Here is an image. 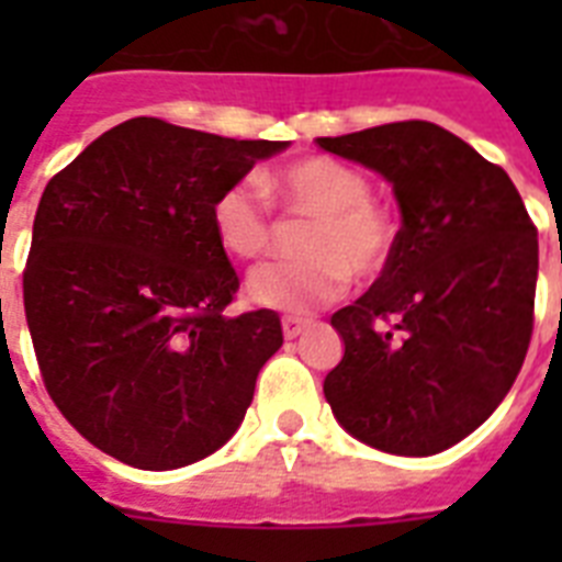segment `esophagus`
I'll return each mask as SVG.
<instances>
[{
  "mask_svg": "<svg viewBox=\"0 0 562 562\" xmlns=\"http://www.w3.org/2000/svg\"><path fill=\"white\" fill-rule=\"evenodd\" d=\"M308 329V321H300V317H285L282 321V335H285V341H294L300 335Z\"/></svg>",
  "mask_w": 562,
  "mask_h": 562,
  "instance_id": "esophagus-1",
  "label": "esophagus"
}]
</instances>
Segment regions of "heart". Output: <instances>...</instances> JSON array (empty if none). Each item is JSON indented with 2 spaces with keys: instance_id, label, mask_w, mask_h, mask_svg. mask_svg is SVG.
Instances as JSON below:
<instances>
[{
  "instance_id": "1",
  "label": "heart",
  "mask_w": 562,
  "mask_h": 562,
  "mask_svg": "<svg viewBox=\"0 0 562 562\" xmlns=\"http://www.w3.org/2000/svg\"><path fill=\"white\" fill-rule=\"evenodd\" d=\"M294 212L312 215L300 262L262 265L247 277V297L256 306L308 315L347 291L350 277L370 280L387 268L396 227L364 171L335 157H303L262 180ZM212 233L233 259H256L271 241L268 198L254 180L221 189L210 210Z\"/></svg>"
}]
</instances>
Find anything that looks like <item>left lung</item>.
Instances as JSON below:
<instances>
[{
    "mask_svg": "<svg viewBox=\"0 0 562 562\" xmlns=\"http://www.w3.org/2000/svg\"><path fill=\"white\" fill-rule=\"evenodd\" d=\"M317 145L382 175L402 227L382 277L333 315L344 359L324 379L356 440L426 458L505 400L533 329L537 227L505 169L431 122H393Z\"/></svg>",
    "mask_w": 562,
    "mask_h": 562,
    "instance_id": "left-lung-1",
    "label": "left lung"
}]
</instances>
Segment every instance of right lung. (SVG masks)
<instances>
[{"label":"right lung","instance_id":"add662e5","mask_svg":"<svg viewBox=\"0 0 562 562\" xmlns=\"http://www.w3.org/2000/svg\"><path fill=\"white\" fill-rule=\"evenodd\" d=\"M289 148L127 119L48 180L22 300L48 396L101 452L178 470L227 443L282 347L277 312L227 317L221 189Z\"/></svg>","mask_w":562,"mask_h":562}]
</instances>
